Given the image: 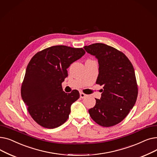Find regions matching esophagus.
Returning a JSON list of instances; mask_svg holds the SVG:
<instances>
[{
  "label": "esophagus",
  "mask_w": 157,
  "mask_h": 157,
  "mask_svg": "<svg viewBox=\"0 0 157 157\" xmlns=\"http://www.w3.org/2000/svg\"><path fill=\"white\" fill-rule=\"evenodd\" d=\"M86 96H87V95L85 94L84 93H83V92H80V97H81V98H85Z\"/></svg>",
  "instance_id": "1"
}]
</instances>
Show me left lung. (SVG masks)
<instances>
[{
    "label": "left lung",
    "instance_id": "1",
    "mask_svg": "<svg viewBox=\"0 0 157 157\" xmlns=\"http://www.w3.org/2000/svg\"><path fill=\"white\" fill-rule=\"evenodd\" d=\"M98 62L96 83L103 85L100 99L88 110L97 124L109 127L118 124L133 108L138 89L133 65L122 52L102 43L84 46Z\"/></svg>",
    "mask_w": 157,
    "mask_h": 157
}]
</instances>
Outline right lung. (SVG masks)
I'll list each match as a JSON object with an SVG mask.
<instances>
[{
  "label": "right lung",
  "mask_w": 157,
  "mask_h": 157,
  "mask_svg": "<svg viewBox=\"0 0 157 157\" xmlns=\"http://www.w3.org/2000/svg\"><path fill=\"white\" fill-rule=\"evenodd\" d=\"M85 53L83 48L54 46L37 53L29 62L21 95L30 116L40 126L54 128L68 119L79 93L76 90L65 93L62 83L68 76L67 69Z\"/></svg>",
  "instance_id": "1"
}]
</instances>
